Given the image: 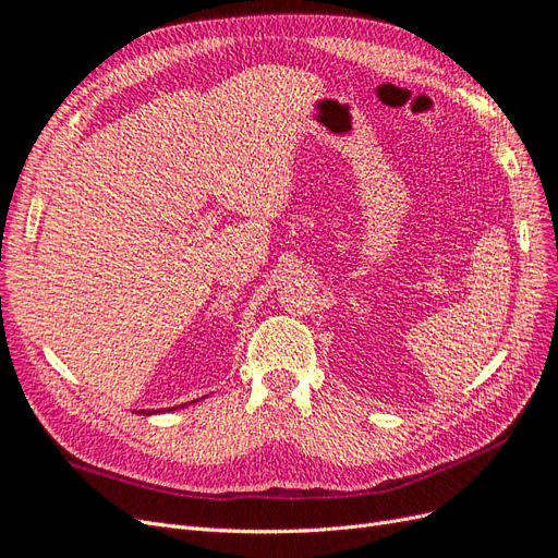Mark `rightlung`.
Here are the masks:
<instances>
[{
  "label": "right lung",
  "mask_w": 558,
  "mask_h": 558,
  "mask_svg": "<svg viewBox=\"0 0 558 558\" xmlns=\"http://www.w3.org/2000/svg\"><path fill=\"white\" fill-rule=\"evenodd\" d=\"M156 412H158V410H156ZM142 414H146V416H148V414H154V410H142Z\"/></svg>",
  "instance_id": "1"
}]
</instances>
